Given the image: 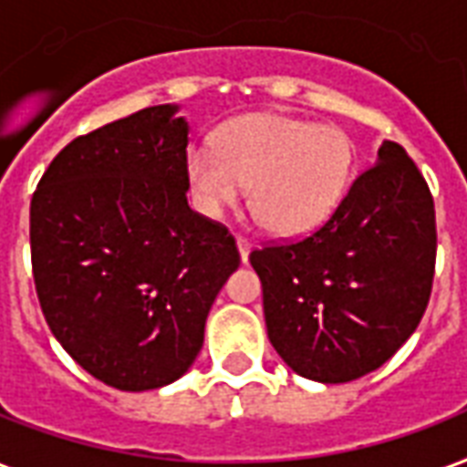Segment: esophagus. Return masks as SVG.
Returning a JSON list of instances; mask_svg holds the SVG:
<instances>
[{"label":"esophagus","instance_id":"esophagus-1","mask_svg":"<svg viewBox=\"0 0 467 467\" xmlns=\"http://www.w3.org/2000/svg\"><path fill=\"white\" fill-rule=\"evenodd\" d=\"M237 249H240V259H242V265H247L249 252H252V242L244 240V237H237Z\"/></svg>","mask_w":467,"mask_h":467}]
</instances>
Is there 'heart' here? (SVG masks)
<instances>
[{"mask_svg":"<svg viewBox=\"0 0 467 467\" xmlns=\"http://www.w3.org/2000/svg\"><path fill=\"white\" fill-rule=\"evenodd\" d=\"M352 173V144L337 127L257 112L220 131L218 147L188 149L186 176L202 215L223 218L244 198L274 234H304L330 218Z\"/></svg>","mask_w":467,"mask_h":467,"instance_id":"obj_1","label":"heart"}]
</instances>
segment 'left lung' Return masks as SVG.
Segmentation results:
<instances>
[{
  "mask_svg": "<svg viewBox=\"0 0 467 467\" xmlns=\"http://www.w3.org/2000/svg\"><path fill=\"white\" fill-rule=\"evenodd\" d=\"M262 281L266 336L296 375L352 382L407 343L431 296L433 198L397 141L345 195L326 225L249 254Z\"/></svg>",
  "mask_w": 467,
  "mask_h": 467,
  "instance_id": "left-lung-1",
  "label": "left lung"
}]
</instances>
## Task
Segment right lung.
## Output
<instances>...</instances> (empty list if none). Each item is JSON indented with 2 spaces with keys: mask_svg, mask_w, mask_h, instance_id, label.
<instances>
[{
  "mask_svg": "<svg viewBox=\"0 0 467 467\" xmlns=\"http://www.w3.org/2000/svg\"><path fill=\"white\" fill-rule=\"evenodd\" d=\"M178 109L147 107L73 139L31 198L46 323L85 372L122 391L186 375L240 266L233 234L188 208L191 124Z\"/></svg>",
  "mask_w": 467,
  "mask_h": 467,
  "instance_id": "right-lung-1",
  "label": "right lung"
}]
</instances>
